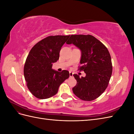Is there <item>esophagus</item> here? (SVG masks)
I'll use <instances>...</instances> for the list:
<instances>
[{"instance_id":"esophagus-1","label":"esophagus","mask_w":134,"mask_h":134,"mask_svg":"<svg viewBox=\"0 0 134 134\" xmlns=\"http://www.w3.org/2000/svg\"><path fill=\"white\" fill-rule=\"evenodd\" d=\"M69 75H70V77H72V76H73V72L70 71L69 72Z\"/></svg>"}]
</instances>
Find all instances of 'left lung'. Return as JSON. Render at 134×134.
Masks as SVG:
<instances>
[{"label":"left lung","instance_id":"obj_1","mask_svg":"<svg viewBox=\"0 0 134 134\" xmlns=\"http://www.w3.org/2000/svg\"><path fill=\"white\" fill-rule=\"evenodd\" d=\"M66 43L74 44L81 51L80 63L82 66L79 69L86 74L82 78L73 75L77 83L72 92L83 100L96 99L106 90L112 75L111 58L108 49L90 35H71Z\"/></svg>","mask_w":134,"mask_h":134}]
</instances>
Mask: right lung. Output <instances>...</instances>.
<instances>
[{
    "instance_id": "right-lung-1",
    "label": "right lung",
    "mask_w": 134,
    "mask_h": 134,
    "mask_svg": "<svg viewBox=\"0 0 134 134\" xmlns=\"http://www.w3.org/2000/svg\"><path fill=\"white\" fill-rule=\"evenodd\" d=\"M70 36H50L31 48L24 66V76L31 93L39 99L55 95L60 84L69 77V72L52 69L59 59L61 48Z\"/></svg>"
}]
</instances>
